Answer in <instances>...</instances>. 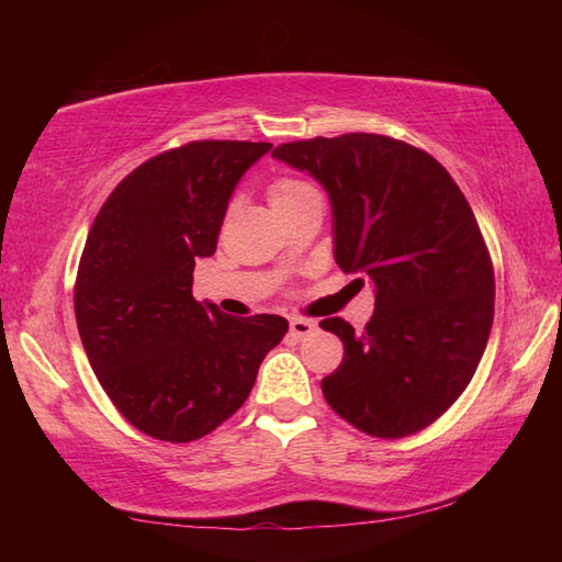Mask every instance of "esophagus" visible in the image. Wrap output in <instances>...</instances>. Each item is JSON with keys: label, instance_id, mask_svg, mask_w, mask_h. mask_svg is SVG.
I'll list each match as a JSON object with an SVG mask.
<instances>
[{"label": "esophagus", "instance_id": "esophagus-1", "mask_svg": "<svg viewBox=\"0 0 562 562\" xmlns=\"http://www.w3.org/2000/svg\"><path fill=\"white\" fill-rule=\"evenodd\" d=\"M316 328H318V326L314 324V321H308V318H292V321H290V336L296 338V340L308 338Z\"/></svg>", "mask_w": 562, "mask_h": 562}]
</instances>
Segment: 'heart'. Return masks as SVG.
<instances>
[{
  "label": "heart",
  "instance_id": "heart-1",
  "mask_svg": "<svg viewBox=\"0 0 562 562\" xmlns=\"http://www.w3.org/2000/svg\"><path fill=\"white\" fill-rule=\"evenodd\" d=\"M266 195H268V202L272 205V210L282 214L308 198H316V190L308 183L300 181V178L280 176V178H274V181H270Z\"/></svg>",
  "mask_w": 562,
  "mask_h": 562
}]
</instances>
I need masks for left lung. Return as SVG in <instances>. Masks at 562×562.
Masks as SVG:
<instances>
[{
	"label": "left lung",
	"mask_w": 562,
	"mask_h": 562,
	"mask_svg": "<svg viewBox=\"0 0 562 562\" xmlns=\"http://www.w3.org/2000/svg\"><path fill=\"white\" fill-rule=\"evenodd\" d=\"M272 157L328 190L336 262L374 282L360 333L321 321L345 345L321 381L328 405L372 437L420 432L469 386L493 328V260L469 200L435 157L386 135L288 142Z\"/></svg>",
	"instance_id": "obj_1"
}]
</instances>
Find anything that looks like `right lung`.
Segmentation results:
<instances>
[{
	"label": "right lung",
	"mask_w": 562,
	"mask_h": 562,
	"mask_svg": "<svg viewBox=\"0 0 562 562\" xmlns=\"http://www.w3.org/2000/svg\"><path fill=\"white\" fill-rule=\"evenodd\" d=\"M270 142L202 139L161 151L115 186L91 224L75 282L81 345L125 420L186 445L241 408L288 321L224 316L193 296L226 205Z\"/></svg>",
	"instance_id": "right-lung-1"
}]
</instances>
